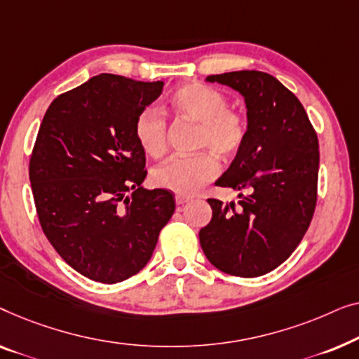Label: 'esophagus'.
<instances>
[{
	"label": "esophagus",
	"instance_id": "34e87169",
	"mask_svg": "<svg viewBox=\"0 0 359 359\" xmlns=\"http://www.w3.org/2000/svg\"><path fill=\"white\" fill-rule=\"evenodd\" d=\"M189 201H190V198H189V196H175V203H177L179 206H182V205H185V203H189Z\"/></svg>",
	"mask_w": 359,
	"mask_h": 359
}]
</instances>
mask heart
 <instances>
[{"mask_svg":"<svg viewBox=\"0 0 359 359\" xmlns=\"http://www.w3.org/2000/svg\"><path fill=\"white\" fill-rule=\"evenodd\" d=\"M169 109L175 117L198 123L196 149H208L221 159L236 158L249 136V123L239 110L228 107V97L219 89L203 83H187L170 94ZM135 136L151 158H161L169 146V125L159 110L144 109L135 122ZM211 153L189 158H170L154 169L156 185L180 196L195 195L219 172Z\"/></svg>","mask_w":359,"mask_h":359,"instance_id":"1","label":"heart"}]
</instances>
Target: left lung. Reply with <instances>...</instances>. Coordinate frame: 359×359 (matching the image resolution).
Instances as JSON below:
<instances>
[{
    "mask_svg": "<svg viewBox=\"0 0 359 359\" xmlns=\"http://www.w3.org/2000/svg\"><path fill=\"white\" fill-rule=\"evenodd\" d=\"M244 95L249 136L216 185L247 190L239 205L208 198L213 216L200 244L216 269L254 278L290 257L317 203L319 140L299 99L269 73L242 69L206 78Z\"/></svg>",
    "mask_w": 359,
    "mask_h": 359,
    "instance_id": "left-lung-1",
    "label": "left lung"
}]
</instances>
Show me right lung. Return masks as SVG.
<instances>
[{"label":"right lung","instance_id":"1","mask_svg":"<svg viewBox=\"0 0 359 359\" xmlns=\"http://www.w3.org/2000/svg\"><path fill=\"white\" fill-rule=\"evenodd\" d=\"M163 86L99 74L60 94L40 123L29 161L39 223L89 280L112 285L138 273L174 215L170 191L141 187L146 158L135 136L136 117Z\"/></svg>","mask_w":359,"mask_h":359}]
</instances>
